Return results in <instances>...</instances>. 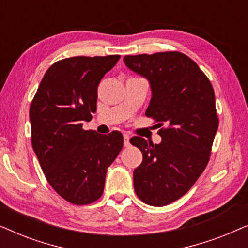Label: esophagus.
I'll list each match as a JSON object with an SVG mask.
<instances>
[{
	"mask_svg": "<svg viewBox=\"0 0 248 248\" xmlns=\"http://www.w3.org/2000/svg\"><path fill=\"white\" fill-rule=\"evenodd\" d=\"M123 137H124V147H128V145H130V135L125 133Z\"/></svg>",
	"mask_w": 248,
	"mask_h": 248,
	"instance_id": "esophagus-1",
	"label": "esophagus"
}]
</instances>
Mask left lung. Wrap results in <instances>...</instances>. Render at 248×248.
<instances>
[{
  "mask_svg": "<svg viewBox=\"0 0 248 248\" xmlns=\"http://www.w3.org/2000/svg\"><path fill=\"white\" fill-rule=\"evenodd\" d=\"M124 63L150 82L145 115L159 127L166 125L158 131L159 144L140 137L132 142L143 155L133 172L135 193L149 205H167L186 194L208 165L219 126L215 91L198 64L183 53L126 55Z\"/></svg>",
  "mask_w": 248,
  "mask_h": 248,
  "instance_id": "8db88e82",
  "label": "left lung"
}]
</instances>
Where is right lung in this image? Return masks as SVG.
Returning <instances> with one entry per match:
<instances>
[{"label":"right lung","instance_id":"right-lung-1","mask_svg":"<svg viewBox=\"0 0 248 248\" xmlns=\"http://www.w3.org/2000/svg\"><path fill=\"white\" fill-rule=\"evenodd\" d=\"M120 55L74 56L57 61L42 79L30 105L31 144L47 182L77 205L103 195L107 168L123 148V135L86 131L100 80Z\"/></svg>","mask_w":248,"mask_h":248}]
</instances>
